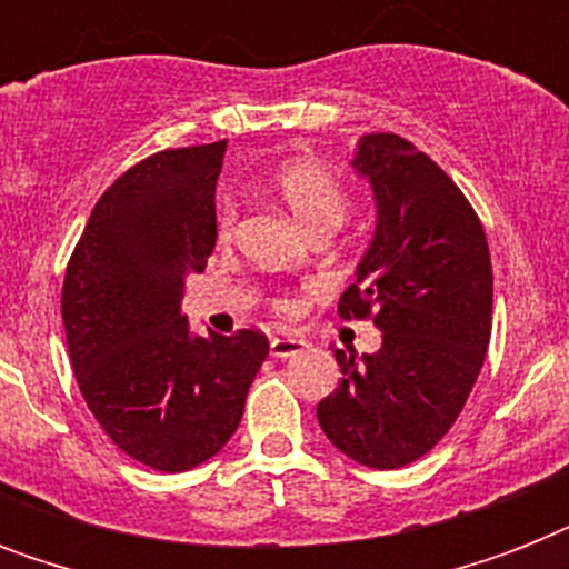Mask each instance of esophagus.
<instances>
[{"label": "esophagus", "mask_w": 569, "mask_h": 569, "mask_svg": "<svg viewBox=\"0 0 569 569\" xmlns=\"http://www.w3.org/2000/svg\"><path fill=\"white\" fill-rule=\"evenodd\" d=\"M307 346H310V342H307L303 337H274L271 339V355L292 357V355H301Z\"/></svg>", "instance_id": "esophagus-1"}]
</instances>
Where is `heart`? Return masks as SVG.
I'll use <instances>...</instances> for the list:
<instances>
[{
  "label": "heart",
  "mask_w": 569,
  "mask_h": 569,
  "mask_svg": "<svg viewBox=\"0 0 569 569\" xmlns=\"http://www.w3.org/2000/svg\"><path fill=\"white\" fill-rule=\"evenodd\" d=\"M271 186L283 203L292 209V214L307 227V230H321V227H330L337 230L339 223L346 221L348 212V194L342 189V182L333 177V173L325 168L316 159H289L274 171L271 177ZM232 221H236V209L232 206H223L221 214H218V227H221V236H230ZM280 310H289L292 303L277 301Z\"/></svg>",
  "instance_id": "b5f03b06"
}]
</instances>
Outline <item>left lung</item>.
I'll use <instances>...</instances> for the list:
<instances>
[{
    "label": "left lung",
    "mask_w": 569,
    "mask_h": 569,
    "mask_svg": "<svg viewBox=\"0 0 569 569\" xmlns=\"http://www.w3.org/2000/svg\"><path fill=\"white\" fill-rule=\"evenodd\" d=\"M351 168L372 186L378 223L339 316H372L383 342L363 357L333 348L342 380L316 413L342 455L398 469L449 433L476 387L493 325V268L476 209L410 141L363 136Z\"/></svg>",
    "instance_id": "8db88e82"
}]
</instances>
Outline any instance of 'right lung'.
Segmentation results:
<instances>
[{
  "label": "right lung",
  "instance_id": "1",
  "mask_svg": "<svg viewBox=\"0 0 569 569\" xmlns=\"http://www.w3.org/2000/svg\"><path fill=\"white\" fill-rule=\"evenodd\" d=\"M227 141L153 153L97 200L64 274L76 383L129 458L186 472L227 446L268 357L259 330L191 333L186 277L214 250Z\"/></svg>",
  "mask_w": 569,
  "mask_h": 569
}]
</instances>
